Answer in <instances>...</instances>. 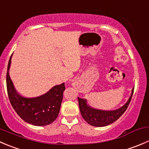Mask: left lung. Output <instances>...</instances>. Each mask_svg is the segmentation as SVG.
<instances>
[{
    "label": "left lung",
    "instance_id": "1",
    "mask_svg": "<svg viewBox=\"0 0 149 149\" xmlns=\"http://www.w3.org/2000/svg\"><path fill=\"white\" fill-rule=\"evenodd\" d=\"M133 92L134 88L132 89V93L127 102L122 107L113 111H103L92 108L88 105L86 99L78 97L79 109L82 117L89 125L92 126L100 127L111 125L117 120L125 113L132 99Z\"/></svg>",
    "mask_w": 149,
    "mask_h": 149
}]
</instances>
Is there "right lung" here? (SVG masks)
Returning a JSON list of instances; mask_svg holds the SVG:
<instances>
[{"label":"right lung","instance_id":"add662e5","mask_svg":"<svg viewBox=\"0 0 149 149\" xmlns=\"http://www.w3.org/2000/svg\"><path fill=\"white\" fill-rule=\"evenodd\" d=\"M11 54L6 73L8 99L14 111L24 122L35 126H46L58 116L63 100L65 83L53 86L49 92L36 97H25L16 91L9 76Z\"/></svg>","mask_w":149,"mask_h":149}]
</instances>
